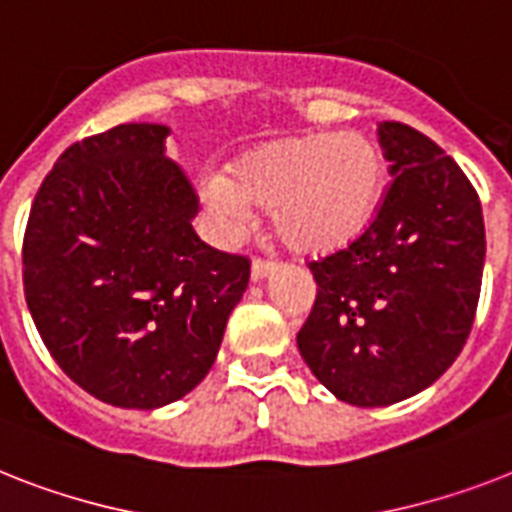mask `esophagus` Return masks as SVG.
I'll use <instances>...</instances> for the list:
<instances>
[{"label":"esophagus","instance_id":"esophagus-1","mask_svg":"<svg viewBox=\"0 0 512 512\" xmlns=\"http://www.w3.org/2000/svg\"><path fill=\"white\" fill-rule=\"evenodd\" d=\"M273 270H276V265L273 263H265V260H255V263H252V281H263V278H268L270 273H273Z\"/></svg>","mask_w":512,"mask_h":512}]
</instances>
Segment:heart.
<instances>
[{
	"instance_id": "heart-1",
	"label": "heart",
	"mask_w": 512,
	"mask_h": 512,
	"mask_svg": "<svg viewBox=\"0 0 512 512\" xmlns=\"http://www.w3.org/2000/svg\"><path fill=\"white\" fill-rule=\"evenodd\" d=\"M202 202L226 228L249 207L270 210V226L297 257H328L373 226L386 197V157L363 134L278 136L249 147L207 178Z\"/></svg>"
}]
</instances>
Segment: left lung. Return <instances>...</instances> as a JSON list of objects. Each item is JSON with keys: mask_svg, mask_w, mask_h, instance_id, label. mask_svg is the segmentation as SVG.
<instances>
[{"mask_svg": "<svg viewBox=\"0 0 512 512\" xmlns=\"http://www.w3.org/2000/svg\"><path fill=\"white\" fill-rule=\"evenodd\" d=\"M378 141L392 186L352 247L310 265L318 294L297 334L313 376L357 407L407 400L455 363L486 260L479 194L458 162L394 120Z\"/></svg>", "mask_w": 512, "mask_h": 512, "instance_id": "left-lung-1", "label": "left lung"}]
</instances>
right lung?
<instances>
[{"instance_id":"add662e5","label":"right lung","mask_w":512,"mask_h":512,"mask_svg":"<svg viewBox=\"0 0 512 512\" xmlns=\"http://www.w3.org/2000/svg\"><path fill=\"white\" fill-rule=\"evenodd\" d=\"M168 128L126 123L68 147L33 199L23 284L47 350L81 389L157 410L210 373L249 263L199 242Z\"/></svg>"}]
</instances>
